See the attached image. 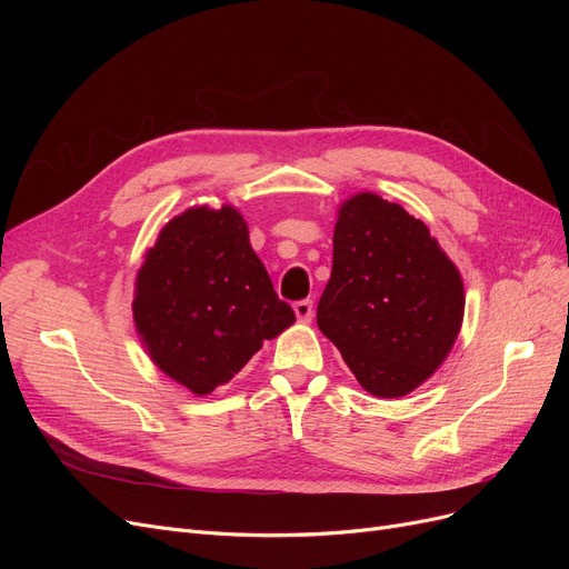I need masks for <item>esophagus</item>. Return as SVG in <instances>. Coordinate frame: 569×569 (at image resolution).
I'll use <instances>...</instances> for the list:
<instances>
[{
    "label": "esophagus",
    "mask_w": 569,
    "mask_h": 569,
    "mask_svg": "<svg viewBox=\"0 0 569 569\" xmlns=\"http://www.w3.org/2000/svg\"><path fill=\"white\" fill-rule=\"evenodd\" d=\"M295 313L301 322H311L313 320V303L311 301H297L295 303Z\"/></svg>",
    "instance_id": "1"
}]
</instances>
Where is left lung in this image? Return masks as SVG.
<instances>
[{"instance_id":"1","label":"left lung","mask_w":569,"mask_h":569,"mask_svg":"<svg viewBox=\"0 0 569 569\" xmlns=\"http://www.w3.org/2000/svg\"><path fill=\"white\" fill-rule=\"evenodd\" d=\"M332 247L320 332L377 399L416 391L458 339L460 270L422 220L375 192L339 203Z\"/></svg>"}]
</instances>
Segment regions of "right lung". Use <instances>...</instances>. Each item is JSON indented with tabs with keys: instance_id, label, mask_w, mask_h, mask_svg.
Listing matches in <instances>:
<instances>
[{
	"instance_id": "obj_1",
	"label": "right lung",
	"mask_w": 569,
	"mask_h": 569,
	"mask_svg": "<svg viewBox=\"0 0 569 569\" xmlns=\"http://www.w3.org/2000/svg\"><path fill=\"white\" fill-rule=\"evenodd\" d=\"M132 318L153 366L197 396L228 385L297 320L230 203L166 222L137 270Z\"/></svg>"
}]
</instances>
